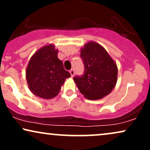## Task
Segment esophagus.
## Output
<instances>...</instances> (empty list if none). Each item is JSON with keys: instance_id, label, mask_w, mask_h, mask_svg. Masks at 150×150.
Instances as JSON below:
<instances>
[{"instance_id": "esophagus-1", "label": "esophagus", "mask_w": 150, "mask_h": 150, "mask_svg": "<svg viewBox=\"0 0 150 150\" xmlns=\"http://www.w3.org/2000/svg\"><path fill=\"white\" fill-rule=\"evenodd\" d=\"M70 75H71V77H73V76H74V75H75V71H74V70H70Z\"/></svg>"}]
</instances>
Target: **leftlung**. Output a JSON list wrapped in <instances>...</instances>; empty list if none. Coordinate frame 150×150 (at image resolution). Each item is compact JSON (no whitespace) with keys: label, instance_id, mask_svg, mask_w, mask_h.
Masks as SVG:
<instances>
[{"label":"left lung","instance_id":"1","mask_svg":"<svg viewBox=\"0 0 150 150\" xmlns=\"http://www.w3.org/2000/svg\"><path fill=\"white\" fill-rule=\"evenodd\" d=\"M85 75L74 82L86 99L98 100L108 95L116 85L118 67L106 50L95 42H87L80 49Z\"/></svg>","mask_w":150,"mask_h":150}]
</instances>
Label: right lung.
Returning <instances> with one entry per match:
<instances>
[{
	"label": "right lung",
	"instance_id": "1",
	"mask_svg": "<svg viewBox=\"0 0 150 150\" xmlns=\"http://www.w3.org/2000/svg\"><path fill=\"white\" fill-rule=\"evenodd\" d=\"M58 53L54 44H46L38 49L29 61L26 68L27 85L38 97L50 99L56 97L65 79L71 76L58 59Z\"/></svg>",
	"mask_w": 150,
	"mask_h": 150
}]
</instances>
